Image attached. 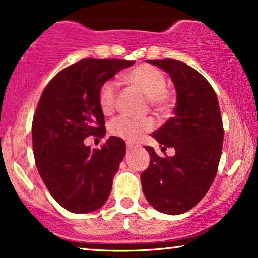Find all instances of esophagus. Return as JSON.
<instances>
[{"label":"esophagus","instance_id":"esophagus-1","mask_svg":"<svg viewBox=\"0 0 258 258\" xmlns=\"http://www.w3.org/2000/svg\"><path fill=\"white\" fill-rule=\"evenodd\" d=\"M139 146H135V145H131V144H127L126 145V149H127V151H132V150H136V149H138Z\"/></svg>","mask_w":258,"mask_h":258}]
</instances>
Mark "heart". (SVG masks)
<instances>
[{"label": "heart", "instance_id": "1", "mask_svg": "<svg viewBox=\"0 0 258 258\" xmlns=\"http://www.w3.org/2000/svg\"><path fill=\"white\" fill-rule=\"evenodd\" d=\"M125 80L132 87L138 89L158 112H165L169 106L170 93L166 88V77L158 68L150 64H140L125 75ZM118 85L115 81L107 80L99 87L98 102L104 114H111L115 108ZM151 119L132 120L126 116H118L109 123V132L128 143H137L153 128Z\"/></svg>", "mask_w": 258, "mask_h": 258}]
</instances>
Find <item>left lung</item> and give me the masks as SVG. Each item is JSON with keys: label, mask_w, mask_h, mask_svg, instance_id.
<instances>
[{"label": "left lung", "mask_w": 258, "mask_h": 258, "mask_svg": "<svg viewBox=\"0 0 258 258\" xmlns=\"http://www.w3.org/2000/svg\"><path fill=\"white\" fill-rule=\"evenodd\" d=\"M170 74L177 91L174 114L152 137L173 157L145 146L150 165L140 176L143 192L156 210L184 214L207 195L221 159L224 130L217 95L209 81L181 61L147 60Z\"/></svg>", "instance_id": "obj_1"}]
</instances>
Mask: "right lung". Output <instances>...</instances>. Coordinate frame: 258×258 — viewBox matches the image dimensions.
Instances as JSON below:
<instances>
[{"label":"right lung","instance_id":"obj_1","mask_svg":"<svg viewBox=\"0 0 258 258\" xmlns=\"http://www.w3.org/2000/svg\"><path fill=\"white\" fill-rule=\"evenodd\" d=\"M135 61L82 59L48 82L36 106L32 137L35 164L55 201L74 214L100 209L126 153L125 142L109 137L100 150L86 146L105 136L99 87Z\"/></svg>","mask_w":258,"mask_h":258}]
</instances>
